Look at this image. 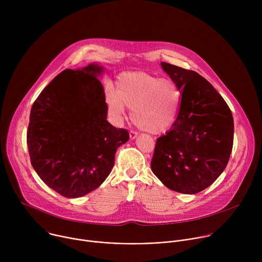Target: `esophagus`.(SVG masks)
<instances>
[{
	"mask_svg": "<svg viewBox=\"0 0 262 262\" xmlns=\"http://www.w3.org/2000/svg\"><path fill=\"white\" fill-rule=\"evenodd\" d=\"M137 137H138V134H137L136 132L132 130V132L129 133V138H130V140H135Z\"/></svg>",
	"mask_w": 262,
	"mask_h": 262,
	"instance_id": "esophagus-1",
	"label": "esophagus"
}]
</instances>
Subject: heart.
Here are the masks:
<instances>
[{"label": "heart", "mask_w": 262, "mask_h": 262, "mask_svg": "<svg viewBox=\"0 0 262 262\" xmlns=\"http://www.w3.org/2000/svg\"><path fill=\"white\" fill-rule=\"evenodd\" d=\"M105 103L112 114L122 116L124 106L132 110V120L142 130L158 135L167 132L177 120L181 91L169 79L133 71L117 78L115 91L105 92Z\"/></svg>", "instance_id": "1"}]
</instances>
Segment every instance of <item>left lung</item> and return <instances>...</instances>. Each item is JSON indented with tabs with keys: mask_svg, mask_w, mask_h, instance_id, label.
<instances>
[{
	"mask_svg": "<svg viewBox=\"0 0 262 262\" xmlns=\"http://www.w3.org/2000/svg\"><path fill=\"white\" fill-rule=\"evenodd\" d=\"M180 89L177 120L157 140L151 170L168 189L197 194L225 170L233 146L232 113L223 97L199 73L162 62Z\"/></svg>",
	"mask_w": 262,
	"mask_h": 262,
	"instance_id": "1",
	"label": "left lung"
}]
</instances>
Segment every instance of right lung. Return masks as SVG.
<instances>
[{"label":"right lung","instance_id":"right-lung-1","mask_svg":"<svg viewBox=\"0 0 262 262\" xmlns=\"http://www.w3.org/2000/svg\"><path fill=\"white\" fill-rule=\"evenodd\" d=\"M92 63L66 69L34 101L27 133L31 164L51 189L79 198L97 189L115 164L117 148L129 135L106 120L107 106Z\"/></svg>","mask_w":262,"mask_h":262}]
</instances>
